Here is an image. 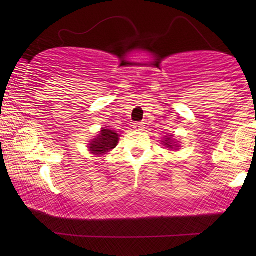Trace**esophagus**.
<instances>
[{
  "label": "esophagus",
  "instance_id": "obj_1",
  "mask_svg": "<svg viewBox=\"0 0 256 256\" xmlns=\"http://www.w3.org/2000/svg\"><path fill=\"white\" fill-rule=\"evenodd\" d=\"M134 128L136 131H143V128H144V125H143V122H134Z\"/></svg>",
  "mask_w": 256,
  "mask_h": 256
}]
</instances>
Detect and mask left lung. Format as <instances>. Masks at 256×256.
<instances>
[{
    "mask_svg": "<svg viewBox=\"0 0 256 256\" xmlns=\"http://www.w3.org/2000/svg\"><path fill=\"white\" fill-rule=\"evenodd\" d=\"M170 140H171V138H167V140H166V142H164V143H165V144H166L167 146H168V148H173V146L171 144V142H169Z\"/></svg>",
    "mask_w": 256,
    "mask_h": 256,
    "instance_id": "left-lung-1",
    "label": "left lung"
}]
</instances>
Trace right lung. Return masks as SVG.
<instances>
[{
  "label": "right lung",
  "mask_w": 256,
  "mask_h": 256,
  "mask_svg": "<svg viewBox=\"0 0 256 256\" xmlns=\"http://www.w3.org/2000/svg\"><path fill=\"white\" fill-rule=\"evenodd\" d=\"M119 134H116L114 131L104 128L98 137L90 143L89 149L92 152V154H104V152H110V149H114L118 144Z\"/></svg>",
  "instance_id": "right-lung-1"
}]
</instances>
